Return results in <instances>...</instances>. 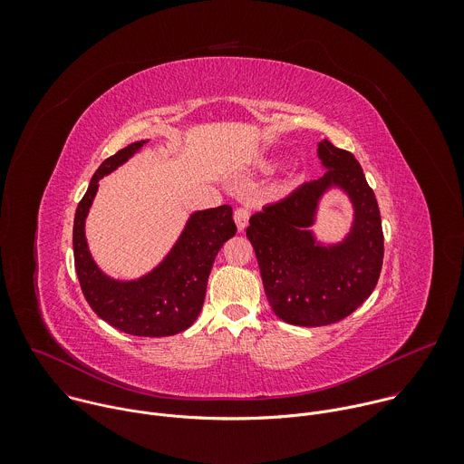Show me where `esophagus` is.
I'll use <instances>...</instances> for the list:
<instances>
[{
	"label": "esophagus",
	"mask_w": 464,
	"mask_h": 464,
	"mask_svg": "<svg viewBox=\"0 0 464 464\" xmlns=\"http://www.w3.org/2000/svg\"><path fill=\"white\" fill-rule=\"evenodd\" d=\"M233 218H235V224H237V229L242 233L244 229H246V226H247V220H249V211L246 209V208H238L237 211H235V215H233Z\"/></svg>",
	"instance_id": "esophagus-1"
}]
</instances>
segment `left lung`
I'll list each match as a JSON object with an SVG mask.
<instances>
[{
    "label": "left lung",
    "instance_id": "1",
    "mask_svg": "<svg viewBox=\"0 0 464 464\" xmlns=\"http://www.w3.org/2000/svg\"><path fill=\"white\" fill-rule=\"evenodd\" d=\"M317 158L326 172L255 213L246 229L272 310L297 326L351 315L372 294L383 260L380 209L360 163L328 140L317 143ZM333 188L350 198L353 222L342 241L323 243L311 226Z\"/></svg>",
    "mask_w": 464,
    "mask_h": 464
}]
</instances>
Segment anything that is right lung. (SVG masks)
<instances>
[{
  "label": "right lung",
  "mask_w": 464,
  "mask_h": 464,
  "mask_svg": "<svg viewBox=\"0 0 464 464\" xmlns=\"http://www.w3.org/2000/svg\"><path fill=\"white\" fill-rule=\"evenodd\" d=\"M149 140L130 143L95 170L73 222L75 270L92 310L121 333L145 338L174 336L200 315L208 279L222 246L235 237L231 206L194 211L174 246L150 272L138 279H115L93 260L86 238V218L99 181L136 156Z\"/></svg>",
  "instance_id": "1"
}]
</instances>
